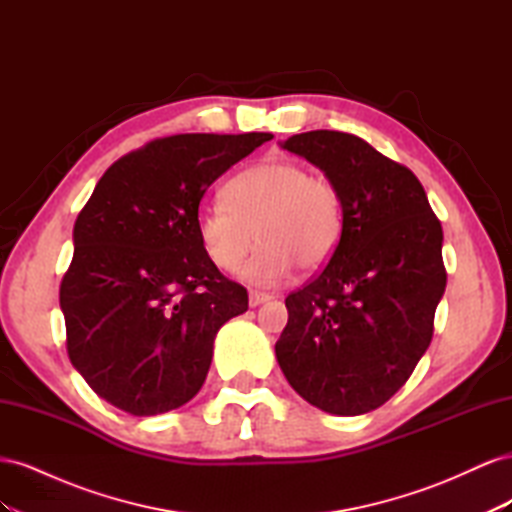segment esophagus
Listing matches in <instances>:
<instances>
[{"mask_svg":"<svg viewBox=\"0 0 512 512\" xmlns=\"http://www.w3.org/2000/svg\"><path fill=\"white\" fill-rule=\"evenodd\" d=\"M271 301V294L267 292H258V290H250V307H258L262 303Z\"/></svg>","mask_w":512,"mask_h":512,"instance_id":"obj_1","label":"esophagus"}]
</instances>
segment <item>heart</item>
I'll return each mask as SVG.
<instances>
[{"instance_id":"obj_1","label":"heart","mask_w":512,"mask_h":512,"mask_svg":"<svg viewBox=\"0 0 512 512\" xmlns=\"http://www.w3.org/2000/svg\"><path fill=\"white\" fill-rule=\"evenodd\" d=\"M224 199L198 211V237L211 262L245 280L271 286L294 267L316 271L333 258L344 235V203L335 185L297 162L269 160L245 168L224 188Z\"/></svg>"}]
</instances>
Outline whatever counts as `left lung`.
Wrapping results in <instances>:
<instances>
[{
	"label": "left lung",
	"instance_id": "left-lung-1",
	"mask_svg": "<svg viewBox=\"0 0 512 512\" xmlns=\"http://www.w3.org/2000/svg\"><path fill=\"white\" fill-rule=\"evenodd\" d=\"M280 145L342 194L344 235L316 280L288 294L277 363L312 406L359 416L389 401L429 348L446 288L442 226L412 170L363 138L314 130Z\"/></svg>",
	"mask_w": 512,
	"mask_h": 512
}]
</instances>
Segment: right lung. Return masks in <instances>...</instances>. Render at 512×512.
Here are the masks:
<instances>
[{
	"label": "right lung",
	"instance_id": "add662e5",
	"mask_svg": "<svg viewBox=\"0 0 512 512\" xmlns=\"http://www.w3.org/2000/svg\"><path fill=\"white\" fill-rule=\"evenodd\" d=\"M273 134H177L117 160L72 232L59 290L68 356L108 404L153 416L200 391L222 324L247 312L198 237V205Z\"/></svg>",
	"mask_w": 512,
	"mask_h": 512
}]
</instances>
